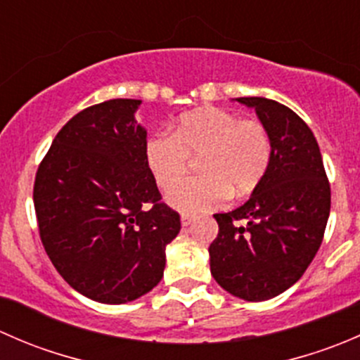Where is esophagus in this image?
Listing matches in <instances>:
<instances>
[{
    "instance_id": "34e87169",
    "label": "esophagus",
    "mask_w": 360,
    "mask_h": 360,
    "mask_svg": "<svg viewBox=\"0 0 360 360\" xmlns=\"http://www.w3.org/2000/svg\"><path fill=\"white\" fill-rule=\"evenodd\" d=\"M193 221H195V216H190V214H183V216H181V223H183V226H190Z\"/></svg>"
}]
</instances>
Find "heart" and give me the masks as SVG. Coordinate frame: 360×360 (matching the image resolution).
<instances>
[{"label":"heart","instance_id":"1","mask_svg":"<svg viewBox=\"0 0 360 360\" xmlns=\"http://www.w3.org/2000/svg\"><path fill=\"white\" fill-rule=\"evenodd\" d=\"M191 158H200V178L172 188L167 200L183 212L217 209L233 195L250 193L266 174L271 139L257 120H240L219 108H202L179 118L176 132L158 130L144 146L146 165L160 190L186 175Z\"/></svg>","mask_w":360,"mask_h":360}]
</instances>
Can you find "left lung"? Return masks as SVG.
Masks as SVG:
<instances>
[{
	"label": "left lung",
	"mask_w": 360,
	"mask_h": 360,
	"mask_svg": "<svg viewBox=\"0 0 360 360\" xmlns=\"http://www.w3.org/2000/svg\"><path fill=\"white\" fill-rule=\"evenodd\" d=\"M254 108L271 139V160L244 205L214 214L210 274L233 296L264 301L301 278L324 238L331 186L310 127L264 97H238Z\"/></svg>",
	"instance_id": "obj_1"
}]
</instances>
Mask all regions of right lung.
<instances>
[{"instance_id": "right-lung-1", "label": "right lung", "mask_w": 360, "mask_h": 360, "mask_svg": "<svg viewBox=\"0 0 360 360\" xmlns=\"http://www.w3.org/2000/svg\"><path fill=\"white\" fill-rule=\"evenodd\" d=\"M137 99L85 108L59 130L36 172L41 244L60 277L94 301L120 304L162 281L181 217L162 202L144 158Z\"/></svg>"}]
</instances>
